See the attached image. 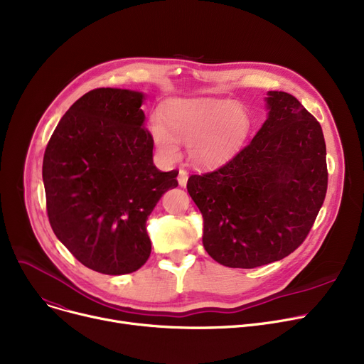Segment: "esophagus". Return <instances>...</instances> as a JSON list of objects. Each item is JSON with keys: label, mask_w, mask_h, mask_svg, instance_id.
<instances>
[{"label": "esophagus", "mask_w": 364, "mask_h": 364, "mask_svg": "<svg viewBox=\"0 0 364 364\" xmlns=\"http://www.w3.org/2000/svg\"><path fill=\"white\" fill-rule=\"evenodd\" d=\"M187 178H188L187 171H184V169H180V172H178V184H180L181 187H184V186L187 184Z\"/></svg>", "instance_id": "1"}]
</instances>
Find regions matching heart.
<instances>
[{"label":"heart","instance_id":"heart-1","mask_svg":"<svg viewBox=\"0 0 364 364\" xmlns=\"http://www.w3.org/2000/svg\"><path fill=\"white\" fill-rule=\"evenodd\" d=\"M250 129V117L233 100L215 97L174 99L150 121L151 140L162 159L180 156V141L187 144L190 162L213 166L242 144Z\"/></svg>","mask_w":364,"mask_h":364}]
</instances>
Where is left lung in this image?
I'll list each match as a JSON object with an SVG mask.
<instances>
[{
	"label": "left lung",
	"instance_id": "1",
	"mask_svg": "<svg viewBox=\"0 0 364 364\" xmlns=\"http://www.w3.org/2000/svg\"><path fill=\"white\" fill-rule=\"evenodd\" d=\"M269 117L223 166L192 176L187 192L203 217L202 243L232 269L279 261L307 237L328 190L326 144L295 97L269 91Z\"/></svg>",
	"mask_w": 364,
	"mask_h": 364
}]
</instances>
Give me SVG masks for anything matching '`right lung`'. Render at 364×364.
Segmentation results:
<instances>
[{
	"mask_svg": "<svg viewBox=\"0 0 364 364\" xmlns=\"http://www.w3.org/2000/svg\"><path fill=\"white\" fill-rule=\"evenodd\" d=\"M144 94L97 88L57 124L43 161L54 235L88 269L119 276L139 270L151 243L146 221L178 172L153 165Z\"/></svg>",
	"mask_w": 364,
	"mask_h": 364,
	"instance_id": "add662e5",
	"label": "right lung"
}]
</instances>
